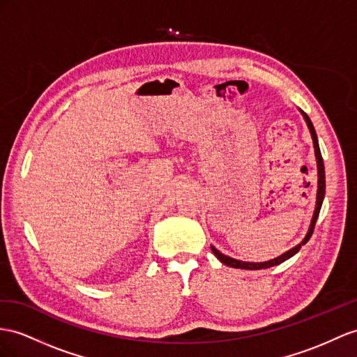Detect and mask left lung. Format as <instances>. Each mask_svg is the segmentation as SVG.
Listing matches in <instances>:
<instances>
[{"mask_svg": "<svg viewBox=\"0 0 357 357\" xmlns=\"http://www.w3.org/2000/svg\"><path fill=\"white\" fill-rule=\"evenodd\" d=\"M301 116H303L305 122L309 128V132H310V137H312V143H314V151H315V160H317V172H318V188H317V202H315V209H314V215H312V220H310V225H309V229L305 235V238L301 240L297 245H294V248L289 249L288 252L282 253L280 257L274 258V259H270V261H266V262H245V261H240V259H234L231 257H227V255H223L220 250H217L214 245H211V250L213 253L217 257V259L223 262L225 266L227 267H232V268H241V270H261V268H270L273 266H279V264H282L283 261L289 259L291 257H294V255L300 250V248L303 244L307 243V240L310 238V235H312L314 232V227H315V223H317V218H318V214H319V209H321V205H323V200H324V193H326V173H324V162H323V157H321V151H319V146H318V139H317V132H315V128L312 125V122H310L309 116L301 112L300 109Z\"/></svg>", "mask_w": 357, "mask_h": 357, "instance_id": "1", "label": "left lung"}]
</instances>
